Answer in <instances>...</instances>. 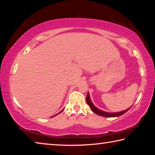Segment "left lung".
<instances>
[{
	"label": "left lung",
	"mask_w": 155,
	"mask_h": 155,
	"mask_svg": "<svg viewBox=\"0 0 155 155\" xmlns=\"http://www.w3.org/2000/svg\"><path fill=\"white\" fill-rule=\"evenodd\" d=\"M86 101H87V103L89 106L90 107V109L91 111H92L94 113H95L97 115H101V116H103V117H117V116H120V115H123L124 114H125L126 112L128 111V110L130 109L128 108V109H126L124 111H121V112H117V113H109V112H105L102 111V110L98 109L97 107H96L94 105L92 102H91L90 97V94L89 93L87 94V97H86Z\"/></svg>",
	"instance_id": "1"
}]
</instances>
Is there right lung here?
I'll return each instance as SVG.
<instances>
[{
	"label": "right lung",
	"mask_w": 155,
	"mask_h": 155,
	"mask_svg": "<svg viewBox=\"0 0 155 155\" xmlns=\"http://www.w3.org/2000/svg\"><path fill=\"white\" fill-rule=\"evenodd\" d=\"M62 111H63V110H62V111H61V112H62ZM61 112H59V113H61ZM56 114V115H58V114ZM53 117V116H52V117Z\"/></svg>",
	"instance_id": "obj_1"
}]
</instances>
